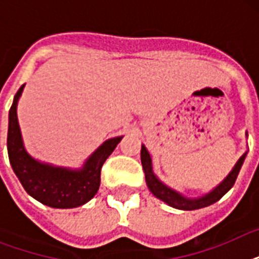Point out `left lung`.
Segmentation results:
<instances>
[{"mask_svg": "<svg viewBox=\"0 0 259 259\" xmlns=\"http://www.w3.org/2000/svg\"><path fill=\"white\" fill-rule=\"evenodd\" d=\"M245 157L246 153L238 160V162L235 164L233 170L230 172L229 176L226 177L225 180L222 181L221 184L218 185L212 192L207 193L204 196L197 197V199H188V197L181 196L180 193H177L176 191L168 188L166 185L162 184L161 181L154 176L153 170H152V160H150L149 153H148L145 146L142 145L141 148L142 168H144V172H145V180L146 184H148V188L150 189V192L153 193L156 197H158L160 200L165 201L166 204H169L170 207H175V208L179 209H185V211L203 208V207H207L209 204H213L215 201H218L219 199L225 196L226 193L231 189L235 180H237L238 173L241 170V166L243 164V161H245Z\"/></svg>", "mask_w": 259, "mask_h": 259, "instance_id": "left-lung-1", "label": "left lung"}]
</instances>
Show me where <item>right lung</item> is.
I'll use <instances>...</instances> for the list:
<instances>
[{
	"instance_id": "right-lung-1",
	"label": "right lung",
	"mask_w": 259,
	"mask_h": 259,
	"mask_svg": "<svg viewBox=\"0 0 259 259\" xmlns=\"http://www.w3.org/2000/svg\"><path fill=\"white\" fill-rule=\"evenodd\" d=\"M24 84L14 95L9 110L8 154L10 165L24 189L40 203L54 208H75L91 200L101 184V169L122 137L110 138L98 148L79 170L55 168L36 161L22 145L17 121V101Z\"/></svg>"
}]
</instances>
